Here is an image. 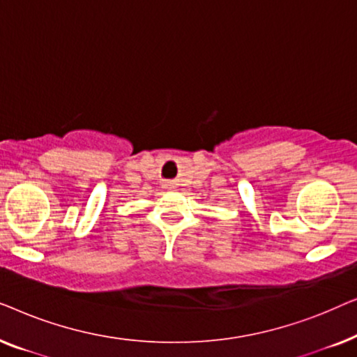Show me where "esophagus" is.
Instances as JSON below:
<instances>
[{"label":"esophagus","instance_id":"obj_1","mask_svg":"<svg viewBox=\"0 0 357 357\" xmlns=\"http://www.w3.org/2000/svg\"><path fill=\"white\" fill-rule=\"evenodd\" d=\"M164 185H165V187H169V188H170V187H172V182H165Z\"/></svg>","mask_w":357,"mask_h":357}]
</instances>
